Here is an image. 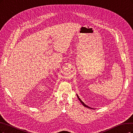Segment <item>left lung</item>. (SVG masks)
Listing matches in <instances>:
<instances>
[{
  "label": "left lung",
  "instance_id": "8db88e82",
  "mask_svg": "<svg viewBox=\"0 0 133 133\" xmlns=\"http://www.w3.org/2000/svg\"><path fill=\"white\" fill-rule=\"evenodd\" d=\"M77 97H78V99H79V101L81 102V103H82V104H83V106H84L85 107H87V108H90V107H89L88 106H87V105H85V104L84 103H83V102H82V101H81V99H80V98H79V97H78V96L77 95Z\"/></svg>",
  "mask_w": 133,
  "mask_h": 133
}]
</instances>
